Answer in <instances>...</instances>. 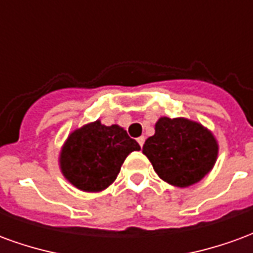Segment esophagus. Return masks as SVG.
<instances>
[{"instance_id":"esophagus-1","label":"esophagus","mask_w":253,"mask_h":253,"mask_svg":"<svg viewBox=\"0 0 253 253\" xmlns=\"http://www.w3.org/2000/svg\"><path fill=\"white\" fill-rule=\"evenodd\" d=\"M138 141V143H139V146H141V148H142L143 146V143H145V137H139L137 139Z\"/></svg>"}]
</instances>
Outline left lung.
<instances>
[{"instance_id": "obj_1", "label": "left lung", "mask_w": 253, "mask_h": 253, "mask_svg": "<svg viewBox=\"0 0 253 253\" xmlns=\"http://www.w3.org/2000/svg\"><path fill=\"white\" fill-rule=\"evenodd\" d=\"M142 152L163 180L173 186L188 187L211 169L218 146L214 137L199 123L161 118Z\"/></svg>"}]
</instances>
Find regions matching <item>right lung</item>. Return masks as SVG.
<instances>
[{
    "label": "right lung",
    "mask_w": 253,
    "mask_h": 253,
    "mask_svg": "<svg viewBox=\"0 0 253 253\" xmlns=\"http://www.w3.org/2000/svg\"><path fill=\"white\" fill-rule=\"evenodd\" d=\"M139 149L137 141L122 127L104 126L96 121L67 138L61 153V168L73 186L96 192L110 186L125 159Z\"/></svg>",
    "instance_id": "obj_1"
}]
</instances>
